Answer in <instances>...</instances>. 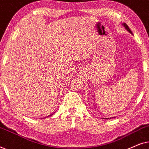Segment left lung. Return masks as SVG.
I'll use <instances>...</instances> for the list:
<instances>
[{"label": "left lung", "mask_w": 149, "mask_h": 149, "mask_svg": "<svg viewBox=\"0 0 149 149\" xmlns=\"http://www.w3.org/2000/svg\"><path fill=\"white\" fill-rule=\"evenodd\" d=\"M123 25L124 26H125V28H126V30H127L128 32H130V33H132V32L131 31V30L130 29V28L128 27V26L127 25V24H125V23H123Z\"/></svg>", "instance_id": "8db88e82"}]
</instances>
